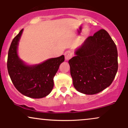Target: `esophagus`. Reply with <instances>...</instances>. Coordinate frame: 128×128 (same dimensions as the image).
<instances>
[{"label": "esophagus", "instance_id": "obj_1", "mask_svg": "<svg viewBox=\"0 0 128 128\" xmlns=\"http://www.w3.org/2000/svg\"><path fill=\"white\" fill-rule=\"evenodd\" d=\"M64 55H65V59L66 60H67V61H68L70 59H71L72 58V53L70 51H66L65 52V54H64Z\"/></svg>", "mask_w": 128, "mask_h": 128}]
</instances>
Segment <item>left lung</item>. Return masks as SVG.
Returning <instances> with one entry per match:
<instances>
[{
  "label": "left lung",
  "instance_id": "left-lung-1",
  "mask_svg": "<svg viewBox=\"0 0 128 128\" xmlns=\"http://www.w3.org/2000/svg\"><path fill=\"white\" fill-rule=\"evenodd\" d=\"M68 61L76 90L86 94L102 92L112 82L118 70L116 44L105 29L90 36Z\"/></svg>",
  "mask_w": 128,
  "mask_h": 128
}]
</instances>
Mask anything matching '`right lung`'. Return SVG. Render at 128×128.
<instances>
[{
  "label": "right lung",
  "mask_w": 128,
  "mask_h": 128,
  "mask_svg": "<svg viewBox=\"0 0 128 128\" xmlns=\"http://www.w3.org/2000/svg\"><path fill=\"white\" fill-rule=\"evenodd\" d=\"M23 29L12 40L9 49L7 68L9 75L16 89L29 98L40 99L48 96L54 87V77L64 56L50 58L43 62L28 66L17 54L18 42Z\"/></svg>",
  "instance_id": "right-lung-1"
}]
</instances>
